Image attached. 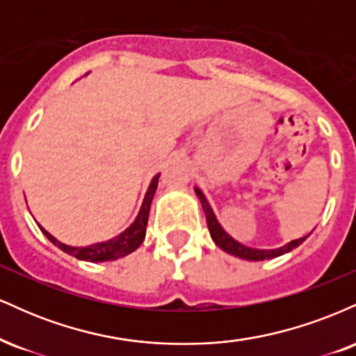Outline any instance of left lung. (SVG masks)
Returning a JSON list of instances; mask_svg holds the SVG:
<instances>
[{
	"instance_id": "left-lung-1",
	"label": "left lung",
	"mask_w": 356,
	"mask_h": 356,
	"mask_svg": "<svg viewBox=\"0 0 356 356\" xmlns=\"http://www.w3.org/2000/svg\"><path fill=\"white\" fill-rule=\"evenodd\" d=\"M194 191H195V194H197L199 201H201V204H202V209H204V214H206L207 227H209L212 241L216 243V246H219L222 251H226L227 254H232L236 257H241V259H248V261L273 259V257H277V256L284 254V252L293 251V249L300 246V244L303 243L306 238H308V236H305V238L295 239V241H291V243L284 244V246H281L277 249H256V248L244 246V244H241L236 239H232L231 236L227 234L222 227H220V224L218 222V219H216L214 212H212L209 202H207V199L204 197L201 189H197V187H195Z\"/></svg>"
}]
</instances>
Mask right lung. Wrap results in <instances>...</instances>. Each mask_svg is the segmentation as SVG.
<instances>
[{"label":"right lung","instance_id":"add662e5","mask_svg":"<svg viewBox=\"0 0 356 356\" xmlns=\"http://www.w3.org/2000/svg\"><path fill=\"white\" fill-rule=\"evenodd\" d=\"M159 177H161V174L155 175L152 182H150L137 219L134 220V222L130 224L122 234H118L117 238L105 241V243L90 244V246H85V248H73V246H67V244L60 243L58 239L53 238L50 232L44 231L42 226H40V229H42L43 234L47 236L55 246H58L61 251L67 252V254H72L73 257H76V259L90 261V263H104V261H115L118 257H124L127 254H130V252L136 251L145 238V227H147V220H149L150 204H152L154 194L155 191H157Z\"/></svg>","mask_w":356,"mask_h":356}]
</instances>
